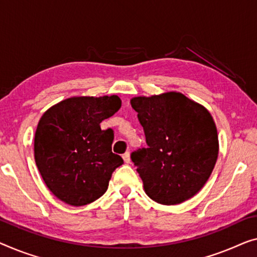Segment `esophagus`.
Here are the masks:
<instances>
[{"instance_id": "1", "label": "esophagus", "mask_w": 257, "mask_h": 257, "mask_svg": "<svg viewBox=\"0 0 257 257\" xmlns=\"http://www.w3.org/2000/svg\"><path fill=\"white\" fill-rule=\"evenodd\" d=\"M122 158H123L125 164H129L130 163V153L129 152H125L124 155L122 156Z\"/></svg>"}]
</instances>
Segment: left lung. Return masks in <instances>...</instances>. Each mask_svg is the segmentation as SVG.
<instances>
[{"label": "left lung", "instance_id": "8db88e82", "mask_svg": "<svg viewBox=\"0 0 257 257\" xmlns=\"http://www.w3.org/2000/svg\"><path fill=\"white\" fill-rule=\"evenodd\" d=\"M148 148L132 153L149 197L164 205L189 200L216 165L219 144L209 110L180 92L130 100Z\"/></svg>", "mask_w": 257, "mask_h": 257}]
</instances>
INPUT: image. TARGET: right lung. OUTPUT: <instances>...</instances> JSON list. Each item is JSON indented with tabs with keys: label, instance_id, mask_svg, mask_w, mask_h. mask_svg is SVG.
<instances>
[{
	"label": "right lung",
	"instance_id": "obj_1",
	"mask_svg": "<svg viewBox=\"0 0 257 257\" xmlns=\"http://www.w3.org/2000/svg\"><path fill=\"white\" fill-rule=\"evenodd\" d=\"M121 107L117 95L72 97L41 116L34 136V159L46 186L59 200L80 206L106 193L123 159L112 152V129L102 120Z\"/></svg>",
	"mask_w": 257,
	"mask_h": 257
}]
</instances>
